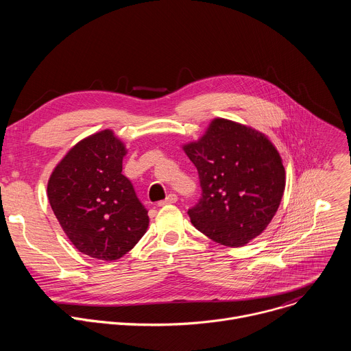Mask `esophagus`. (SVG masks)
<instances>
[{"mask_svg":"<svg viewBox=\"0 0 351 351\" xmlns=\"http://www.w3.org/2000/svg\"><path fill=\"white\" fill-rule=\"evenodd\" d=\"M176 202H178V195H176V194H173V193H171V194H168V195H167V198H165V199H162V202H160V203H158V207L168 206V204H173V203H176Z\"/></svg>","mask_w":351,"mask_h":351,"instance_id":"esophagus-1","label":"esophagus"}]
</instances>
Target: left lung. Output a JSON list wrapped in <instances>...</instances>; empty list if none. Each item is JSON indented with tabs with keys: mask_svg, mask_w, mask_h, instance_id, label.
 Segmentation results:
<instances>
[{
	"mask_svg": "<svg viewBox=\"0 0 351 351\" xmlns=\"http://www.w3.org/2000/svg\"><path fill=\"white\" fill-rule=\"evenodd\" d=\"M183 149L203 190L187 211L194 228L229 247L261 234L278 211L286 184L282 158L267 136L217 118L202 138Z\"/></svg>",
	"mask_w": 351,
	"mask_h": 351,
	"instance_id": "left-lung-1",
	"label": "left lung"
}]
</instances>
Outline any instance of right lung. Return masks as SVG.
Here are the masks:
<instances>
[{
    "instance_id": "add662e5",
    "label": "right lung",
    "mask_w": 351,
    "mask_h": 351,
    "mask_svg": "<svg viewBox=\"0 0 351 351\" xmlns=\"http://www.w3.org/2000/svg\"><path fill=\"white\" fill-rule=\"evenodd\" d=\"M125 154L114 132L101 130L73 145L48 180V202L60 225L91 258L123 257L148 228L147 210L122 175Z\"/></svg>"
}]
</instances>
